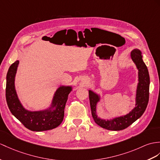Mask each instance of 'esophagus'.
I'll return each mask as SVG.
<instances>
[{
	"instance_id": "1",
	"label": "esophagus",
	"mask_w": 160,
	"mask_h": 160,
	"mask_svg": "<svg viewBox=\"0 0 160 160\" xmlns=\"http://www.w3.org/2000/svg\"><path fill=\"white\" fill-rule=\"evenodd\" d=\"M82 83H83V84H85V85H87L88 83H89V79H88V78H83V79H82Z\"/></svg>"
}]
</instances>
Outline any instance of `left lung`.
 <instances>
[{"instance_id":"1","label":"left lung","mask_w":160,"mask_h":160,"mask_svg":"<svg viewBox=\"0 0 160 160\" xmlns=\"http://www.w3.org/2000/svg\"><path fill=\"white\" fill-rule=\"evenodd\" d=\"M130 56L138 69V83L136 88L135 107L125 115L116 117L111 119H104L98 118L96 114L97 104L100 102V96L92 90H89V98L93 119L96 123L104 129L118 131L126 129L135 121L141 118L145 112L149 102L150 79L149 71L142 60V53L138 49L131 52Z\"/></svg>"}]
</instances>
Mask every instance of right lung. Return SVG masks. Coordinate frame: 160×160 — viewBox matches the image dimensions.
<instances>
[{"mask_svg":"<svg viewBox=\"0 0 160 160\" xmlns=\"http://www.w3.org/2000/svg\"><path fill=\"white\" fill-rule=\"evenodd\" d=\"M19 60L10 66L7 74L6 100L8 107L15 118L26 128L41 132L52 130L60 125L64 116V108L72 86L62 85L54 93L50 107L41 111L27 110L19 101L15 87V77Z\"/></svg>","mask_w":160,"mask_h":160,"instance_id":"add662e5","label":"right lung"}]
</instances>
